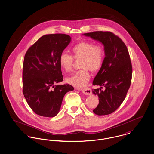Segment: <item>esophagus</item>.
<instances>
[{"label":"esophagus","mask_w":154,"mask_h":154,"mask_svg":"<svg viewBox=\"0 0 154 154\" xmlns=\"http://www.w3.org/2000/svg\"><path fill=\"white\" fill-rule=\"evenodd\" d=\"M82 91L83 94L87 95H91L92 94V90L90 88H87L85 89H83L82 90Z\"/></svg>","instance_id":"obj_1"}]
</instances>
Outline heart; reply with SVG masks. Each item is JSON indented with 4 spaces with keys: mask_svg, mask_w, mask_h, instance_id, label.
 I'll return each mask as SVG.
<instances>
[{
    "mask_svg": "<svg viewBox=\"0 0 154 154\" xmlns=\"http://www.w3.org/2000/svg\"><path fill=\"white\" fill-rule=\"evenodd\" d=\"M72 56L66 52L59 57V63L62 69L67 72L72 69L74 59L81 60L80 68L82 69L74 75L66 79L67 83L77 88H82L88 84L90 75L89 70L95 72L99 71L105 57V49L103 45H94L88 41H80L71 48Z\"/></svg>",
    "mask_w": 154,
    "mask_h": 154,
    "instance_id": "b5f03b06",
    "label": "heart"
}]
</instances>
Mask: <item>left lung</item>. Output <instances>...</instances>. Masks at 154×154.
Listing matches in <instances>:
<instances>
[{"label":"left lung","instance_id":"8db88e82","mask_svg":"<svg viewBox=\"0 0 154 154\" xmlns=\"http://www.w3.org/2000/svg\"><path fill=\"white\" fill-rule=\"evenodd\" d=\"M84 35L104 45L106 56L93 83L100 86L93 90L99 98V104L93 112L98 116L110 114L121 106L130 87L132 67L128 50L124 42L112 32L98 31Z\"/></svg>","mask_w":154,"mask_h":154}]
</instances>
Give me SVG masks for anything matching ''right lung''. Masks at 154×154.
<instances>
[{
  "label": "right lung",
  "mask_w": 154,
  "mask_h": 154,
  "mask_svg": "<svg viewBox=\"0 0 154 154\" xmlns=\"http://www.w3.org/2000/svg\"><path fill=\"white\" fill-rule=\"evenodd\" d=\"M71 40L66 34L42 36L27 50L23 66V94L36 114L53 117L59 112L66 93L74 90L63 81L59 57Z\"/></svg>",
  "instance_id": "1"
}]
</instances>
